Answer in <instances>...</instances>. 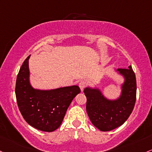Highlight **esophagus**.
<instances>
[{
  "label": "esophagus",
  "mask_w": 152,
  "mask_h": 152,
  "mask_svg": "<svg viewBox=\"0 0 152 152\" xmlns=\"http://www.w3.org/2000/svg\"><path fill=\"white\" fill-rule=\"evenodd\" d=\"M86 81H80L79 84V86L80 89H81V91H83V90H84V88L86 87Z\"/></svg>",
  "instance_id": "34e87169"
}]
</instances>
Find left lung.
I'll return each mask as SVG.
<instances>
[{"instance_id": "1", "label": "left lung", "mask_w": 152, "mask_h": 152, "mask_svg": "<svg viewBox=\"0 0 152 152\" xmlns=\"http://www.w3.org/2000/svg\"><path fill=\"white\" fill-rule=\"evenodd\" d=\"M118 73L124 77L122 92L117 99H108L97 88L86 87V112L96 128L101 131H110L119 127L132 113L136 99V79L131 66L118 68Z\"/></svg>"}]
</instances>
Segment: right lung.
<instances>
[{
	"label": "right lung",
	"instance_id": "add662e5",
	"mask_svg": "<svg viewBox=\"0 0 152 152\" xmlns=\"http://www.w3.org/2000/svg\"><path fill=\"white\" fill-rule=\"evenodd\" d=\"M26 58L16 78V101L26 122L42 131L52 132L60 127L73 98L81 92L78 86L50 90L34 89L29 82V59Z\"/></svg>",
	"mask_w": 152,
	"mask_h": 152
}]
</instances>
